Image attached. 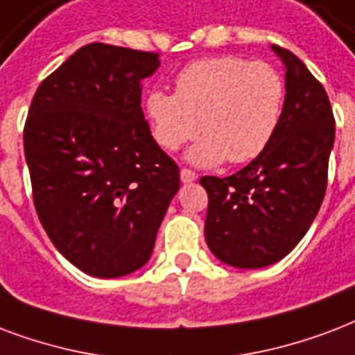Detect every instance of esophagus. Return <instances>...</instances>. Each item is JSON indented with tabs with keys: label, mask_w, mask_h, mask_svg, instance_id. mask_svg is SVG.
Returning a JSON list of instances; mask_svg holds the SVG:
<instances>
[{
	"label": "esophagus",
	"mask_w": 355,
	"mask_h": 355,
	"mask_svg": "<svg viewBox=\"0 0 355 355\" xmlns=\"http://www.w3.org/2000/svg\"><path fill=\"white\" fill-rule=\"evenodd\" d=\"M196 178H197V175L191 171V169H186V167H184V169H180V180H182L184 184L193 182Z\"/></svg>",
	"instance_id": "obj_1"
}]
</instances>
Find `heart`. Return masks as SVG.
Instances as JSON below:
<instances>
[{
  "mask_svg": "<svg viewBox=\"0 0 355 355\" xmlns=\"http://www.w3.org/2000/svg\"><path fill=\"white\" fill-rule=\"evenodd\" d=\"M285 102V83L272 64L236 55L199 59L184 67L175 94L150 91L147 117L159 147L178 150L201 132L188 158L199 166L223 159L245 164L272 141Z\"/></svg>",
  "mask_w": 355,
  "mask_h": 355,
  "instance_id": "heart-1",
  "label": "heart"
}]
</instances>
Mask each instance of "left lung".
<instances>
[{
	"label": "left lung",
	"instance_id": "1",
	"mask_svg": "<svg viewBox=\"0 0 355 355\" xmlns=\"http://www.w3.org/2000/svg\"><path fill=\"white\" fill-rule=\"evenodd\" d=\"M286 69L285 104L266 150L231 177H202L205 238L221 262L264 268L309 231L328 186L335 119L322 83L292 51L272 46Z\"/></svg>",
	"mask_w": 355,
	"mask_h": 355
}]
</instances>
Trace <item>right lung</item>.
Listing matches in <instances>:
<instances>
[{
	"mask_svg": "<svg viewBox=\"0 0 355 355\" xmlns=\"http://www.w3.org/2000/svg\"><path fill=\"white\" fill-rule=\"evenodd\" d=\"M153 51L93 42L37 89L24 128L35 210L58 251L94 277L147 264L178 166L154 141L141 110Z\"/></svg>",
	"mask_w": 355,
	"mask_h": 355,
	"instance_id": "1",
	"label": "right lung"
}]
</instances>
